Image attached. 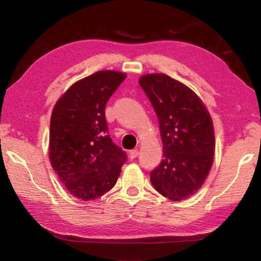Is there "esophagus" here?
<instances>
[{
    "mask_svg": "<svg viewBox=\"0 0 261 261\" xmlns=\"http://www.w3.org/2000/svg\"><path fill=\"white\" fill-rule=\"evenodd\" d=\"M138 154H140V152H138V149H133V150H130V152H129V158L132 160H134V159L137 158Z\"/></svg>",
    "mask_w": 261,
    "mask_h": 261,
    "instance_id": "1",
    "label": "esophagus"
}]
</instances>
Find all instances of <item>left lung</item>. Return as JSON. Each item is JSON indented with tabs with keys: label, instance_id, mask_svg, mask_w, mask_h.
Here are the masks:
<instances>
[{
	"label": "left lung",
	"instance_id": "1",
	"mask_svg": "<svg viewBox=\"0 0 261 261\" xmlns=\"http://www.w3.org/2000/svg\"><path fill=\"white\" fill-rule=\"evenodd\" d=\"M140 85L158 116L163 144L150 182L165 198L184 200L202 187L213 163L210 114L192 90L165 73L143 76Z\"/></svg>",
	"mask_w": 261,
	"mask_h": 261
}]
</instances>
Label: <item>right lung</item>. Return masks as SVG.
I'll use <instances>...</instances> for the list:
<instances>
[{
    "label": "right lung",
    "mask_w": 261,
    "mask_h": 261,
    "mask_svg": "<svg viewBox=\"0 0 261 261\" xmlns=\"http://www.w3.org/2000/svg\"><path fill=\"white\" fill-rule=\"evenodd\" d=\"M125 73L97 71L69 88L50 121V162L72 195L95 200L113 189L127 155L112 141L105 115Z\"/></svg>",
    "instance_id": "right-lung-1"
}]
</instances>
